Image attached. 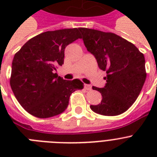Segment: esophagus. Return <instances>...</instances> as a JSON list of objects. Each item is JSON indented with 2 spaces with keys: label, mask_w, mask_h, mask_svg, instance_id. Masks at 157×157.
Instances as JSON below:
<instances>
[{
  "label": "esophagus",
  "mask_w": 157,
  "mask_h": 157,
  "mask_svg": "<svg viewBox=\"0 0 157 157\" xmlns=\"http://www.w3.org/2000/svg\"><path fill=\"white\" fill-rule=\"evenodd\" d=\"M84 87H85V89H86V90H88V91H90V90H92V86H91L90 85H87V84H85V86H84Z\"/></svg>",
  "instance_id": "obj_1"
}]
</instances>
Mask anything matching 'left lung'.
Masks as SVG:
<instances>
[{
  "mask_svg": "<svg viewBox=\"0 0 157 157\" xmlns=\"http://www.w3.org/2000/svg\"><path fill=\"white\" fill-rule=\"evenodd\" d=\"M89 52L95 57L98 67L106 71L103 88L93 86L102 94L93 112L103 116H117L136 101L146 80L144 55L132 43L112 33L79 28Z\"/></svg>",
  "mask_w": 157,
  "mask_h": 157,
  "instance_id": "8db88e82",
  "label": "left lung"
}]
</instances>
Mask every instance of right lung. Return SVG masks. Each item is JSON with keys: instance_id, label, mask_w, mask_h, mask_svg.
<instances>
[{"instance_id": "1", "label": "right lung", "mask_w": 157, "mask_h": 157, "mask_svg": "<svg viewBox=\"0 0 157 157\" xmlns=\"http://www.w3.org/2000/svg\"><path fill=\"white\" fill-rule=\"evenodd\" d=\"M79 28L49 31L27 41L13 57L10 86L24 109L38 118L61 114L69 97L84 84L79 79L67 81L55 73L64 61L67 45L81 38Z\"/></svg>"}]
</instances>
